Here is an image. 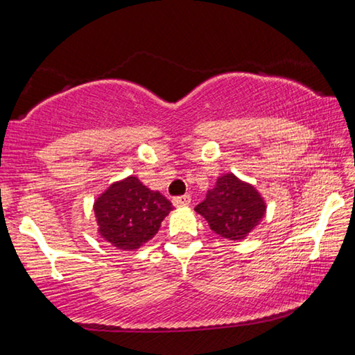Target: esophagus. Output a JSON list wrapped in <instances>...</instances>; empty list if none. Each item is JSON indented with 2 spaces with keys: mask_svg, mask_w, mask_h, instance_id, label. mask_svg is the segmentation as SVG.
<instances>
[{
  "mask_svg": "<svg viewBox=\"0 0 355 355\" xmlns=\"http://www.w3.org/2000/svg\"><path fill=\"white\" fill-rule=\"evenodd\" d=\"M173 205H175L177 208L180 207H188L191 203V196L184 194V196H178V197H173Z\"/></svg>",
  "mask_w": 355,
  "mask_h": 355,
  "instance_id": "esophagus-1",
  "label": "esophagus"
}]
</instances>
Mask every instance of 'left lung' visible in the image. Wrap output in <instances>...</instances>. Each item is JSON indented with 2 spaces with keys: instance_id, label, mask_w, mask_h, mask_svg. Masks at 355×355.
<instances>
[{
  "instance_id": "8db88e82",
  "label": "left lung",
  "mask_w": 355,
  "mask_h": 355,
  "mask_svg": "<svg viewBox=\"0 0 355 355\" xmlns=\"http://www.w3.org/2000/svg\"><path fill=\"white\" fill-rule=\"evenodd\" d=\"M196 211L207 219L209 228L228 241L244 239L263 220L266 202L254 184L228 172L218 177L205 200Z\"/></svg>"
}]
</instances>
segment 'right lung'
<instances>
[{"label":"right lung","mask_w":355,"mask_h":355,"mask_svg":"<svg viewBox=\"0 0 355 355\" xmlns=\"http://www.w3.org/2000/svg\"><path fill=\"white\" fill-rule=\"evenodd\" d=\"M172 203L135 175L107 186L94 202L98 235L122 250H136L158 233Z\"/></svg>","instance_id":"right-lung-1"}]
</instances>
